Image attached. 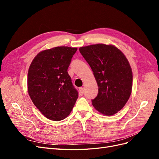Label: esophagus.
<instances>
[{
    "mask_svg": "<svg viewBox=\"0 0 159 159\" xmlns=\"http://www.w3.org/2000/svg\"><path fill=\"white\" fill-rule=\"evenodd\" d=\"M79 91H80V95H84V88H80L79 89Z\"/></svg>",
    "mask_w": 159,
    "mask_h": 159,
    "instance_id": "esophagus-1",
    "label": "esophagus"
}]
</instances>
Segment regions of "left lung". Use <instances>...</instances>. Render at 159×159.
Masks as SVG:
<instances>
[{"label":"left lung","mask_w":159,"mask_h":159,"mask_svg":"<svg viewBox=\"0 0 159 159\" xmlns=\"http://www.w3.org/2000/svg\"><path fill=\"white\" fill-rule=\"evenodd\" d=\"M79 50L99 88L97 97L91 100L93 107L105 115L117 113L127 102L132 90L133 74L126 57L113 45L98 44Z\"/></svg>","instance_id":"1"}]
</instances>
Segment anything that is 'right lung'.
<instances>
[{
    "label": "right lung",
    "instance_id": "right-lung-1",
    "mask_svg": "<svg viewBox=\"0 0 159 159\" xmlns=\"http://www.w3.org/2000/svg\"><path fill=\"white\" fill-rule=\"evenodd\" d=\"M77 50L58 46L42 51L28 70V94L38 109L52 121L68 117L78 98V91L68 73Z\"/></svg>",
    "mask_w": 159,
    "mask_h": 159
}]
</instances>
